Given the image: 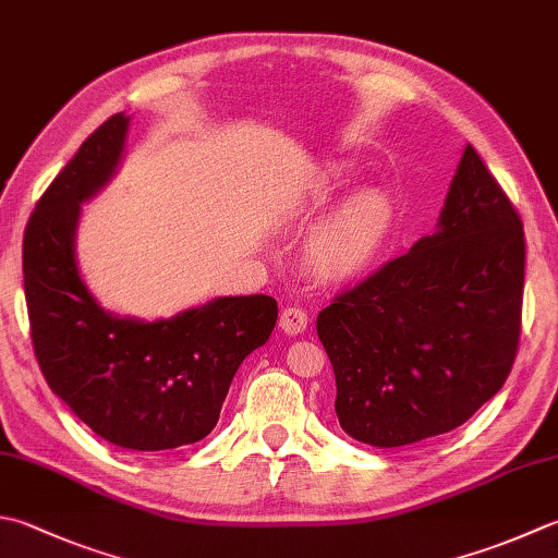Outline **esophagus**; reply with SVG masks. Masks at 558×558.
I'll return each instance as SVG.
<instances>
[{
  "mask_svg": "<svg viewBox=\"0 0 558 558\" xmlns=\"http://www.w3.org/2000/svg\"><path fill=\"white\" fill-rule=\"evenodd\" d=\"M278 324L288 336H298V333H304V329H307L310 316H307V312L300 310V307H286L280 312Z\"/></svg>",
  "mask_w": 558,
  "mask_h": 558,
  "instance_id": "esophagus-1",
  "label": "esophagus"
}]
</instances>
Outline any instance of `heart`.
Segmentation results:
<instances>
[{
	"label": "heart",
	"mask_w": 558,
	"mask_h": 558,
	"mask_svg": "<svg viewBox=\"0 0 558 558\" xmlns=\"http://www.w3.org/2000/svg\"><path fill=\"white\" fill-rule=\"evenodd\" d=\"M351 173L331 163L322 173L324 185H343ZM395 227V205L381 191H360L310 234L304 264L322 280H348L363 272Z\"/></svg>",
	"instance_id": "heart-1"
}]
</instances>
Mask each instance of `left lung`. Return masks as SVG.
<instances>
[{"label": "left lung", "mask_w": 558, "mask_h": 558, "mask_svg": "<svg viewBox=\"0 0 558 558\" xmlns=\"http://www.w3.org/2000/svg\"><path fill=\"white\" fill-rule=\"evenodd\" d=\"M525 232L466 145L438 232L316 316L351 438L401 447L454 430L498 395L518 355Z\"/></svg>", "instance_id": "8db88e82"}]
</instances>
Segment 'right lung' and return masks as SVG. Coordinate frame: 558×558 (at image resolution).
I'll return each mask as SVG.
<instances>
[{"instance_id": "add662e5", "label": "right lung", "mask_w": 558, "mask_h": 558, "mask_svg": "<svg viewBox=\"0 0 558 558\" xmlns=\"http://www.w3.org/2000/svg\"><path fill=\"white\" fill-rule=\"evenodd\" d=\"M130 118L116 113L82 142L40 195L24 234V290L40 373L106 442L173 450L210 433L244 357L268 341L278 302L217 298L171 319L106 312L76 268L82 203L113 179Z\"/></svg>"}]
</instances>
